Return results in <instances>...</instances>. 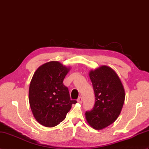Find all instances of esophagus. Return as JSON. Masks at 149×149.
<instances>
[{"label":"esophagus","mask_w":149,"mask_h":149,"mask_svg":"<svg viewBox=\"0 0 149 149\" xmlns=\"http://www.w3.org/2000/svg\"><path fill=\"white\" fill-rule=\"evenodd\" d=\"M77 102L79 103H82V97H79L77 99Z\"/></svg>","instance_id":"obj_1"}]
</instances>
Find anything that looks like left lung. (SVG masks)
I'll list each match as a JSON object with an SVG mask.
<instances>
[{
	"instance_id": "left-lung-1",
	"label": "left lung",
	"mask_w": 149,
	"mask_h": 149,
	"mask_svg": "<svg viewBox=\"0 0 149 149\" xmlns=\"http://www.w3.org/2000/svg\"><path fill=\"white\" fill-rule=\"evenodd\" d=\"M95 95L93 109L86 112V119L93 128L102 130L119 117L125 100V91L119 76L112 68L103 65L89 72Z\"/></svg>"
}]
</instances>
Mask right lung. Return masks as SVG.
<instances>
[{"label": "right lung", "instance_id": "obj_1", "mask_svg": "<svg viewBox=\"0 0 149 149\" xmlns=\"http://www.w3.org/2000/svg\"><path fill=\"white\" fill-rule=\"evenodd\" d=\"M70 70L59 61H49L37 69L30 82L29 99L37 121L46 127H54L65 119L72 104L68 88L63 81Z\"/></svg>", "mask_w": 149, "mask_h": 149}]
</instances>
